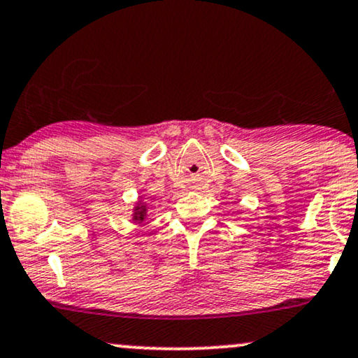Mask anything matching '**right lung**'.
Segmentation results:
<instances>
[{
  "mask_svg": "<svg viewBox=\"0 0 358 358\" xmlns=\"http://www.w3.org/2000/svg\"><path fill=\"white\" fill-rule=\"evenodd\" d=\"M147 218V206L145 203H137V206H135L134 210V221H138V223H142L143 220Z\"/></svg>",
  "mask_w": 358,
  "mask_h": 358,
  "instance_id": "add662e5",
  "label": "right lung"
}]
</instances>
